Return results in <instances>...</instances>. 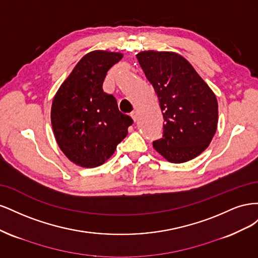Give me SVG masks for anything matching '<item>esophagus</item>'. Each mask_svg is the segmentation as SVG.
Here are the masks:
<instances>
[{
    "mask_svg": "<svg viewBox=\"0 0 258 258\" xmlns=\"http://www.w3.org/2000/svg\"><path fill=\"white\" fill-rule=\"evenodd\" d=\"M131 117H132V119H134L135 121H137L138 120V112L137 111H134L131 113Z\"/></svg>",
    "mask_w": 258,
    "mask_h": 258,
    "instance_id": "esophagus-1",
    "label": "esophagus"
}]
</instances>
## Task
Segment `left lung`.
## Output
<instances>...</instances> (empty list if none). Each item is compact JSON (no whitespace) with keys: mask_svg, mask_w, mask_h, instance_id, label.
<instances>
[{"mask_svg":"<svg viewBox=\"0 0 258 258\" xmlns=\"http://www.w3.org/2000/svg\"><path fill=\"white\" fill-rule=\"evenodd\" d=\"M139 63L157 93L163 115L162 138L153 142L168 161L186 162L209 146L218 121L214 92L181 54L142 51Z\"/></svg>","mask_w":258,"mask_h":258,"instance_id":"obj_1","label":"left lung"}]
</instances>
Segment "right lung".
<instances>
[{
	"label": "right lung",
	"instance_id": "add662e5",
	"mask_svg": "<svg viewBox=\"0 0 258 258\" xmlns=\"http://www.w3.org/2000/svg\"><path fill=\"white\" fill-rule=\"evenodd\" d=\"M121 58L120 52L104 50L85 54L52 100L54 138L67 157L81 167L104 163L134 122L102 88L107 71Z\"/></svg>",
	"mask_w": 258,
	"mask_h": 258
}]
</instances>
